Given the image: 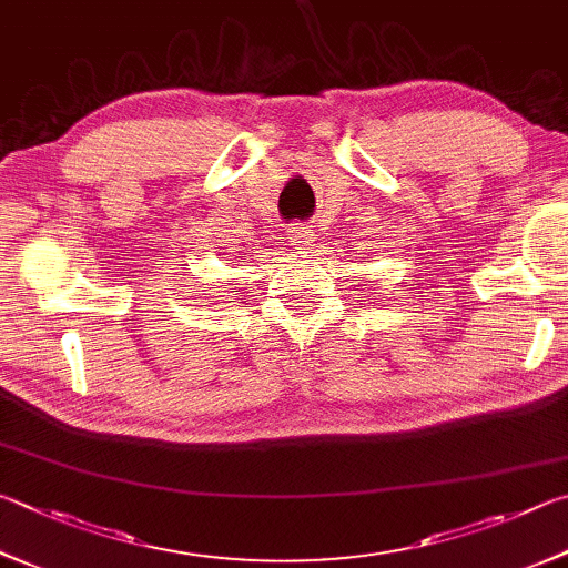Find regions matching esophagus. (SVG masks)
<instances>
[{
    "label": "esophagus",
    "instance_id": "obj_1",
    "mask_svg": "<svg viewBox=\"0 0 568 568\" xmlns=\"http://www.w3.org/2000/svg\"><path fill=\"white\" fill-rule=\"evenodd\" d=\"M313 231H311V225H305V223H291L287 225V239H291V245H295L297 251H305L307 245L313 243Z\"/></svg>",
    "mask_w": 568,
    "mask_h": 568
}]
</instances>
